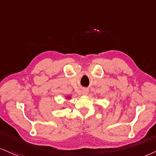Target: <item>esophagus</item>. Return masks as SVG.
<instances>
[{
  "mask_svg": "<svg viewBox=\"0 0 156 156\" xmlns=\"http://www.w3.org/2000/svg\"><path fill=\"white\" fill-rule=\"evenodd\" d=\"M88 89H87V88L83 89V90H82V94H83V95H86L88 94Z\"/></svg>",
  "mask_w": 156,
  "mask_h": 156,
  "instance_id": "34e87169",
  "label": "esophagus"
}]
</instances>
